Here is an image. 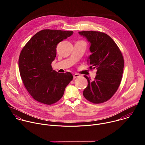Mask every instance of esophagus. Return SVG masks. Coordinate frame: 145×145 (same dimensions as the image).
<instances>
[{"instance_id": "34e87169", "label": "esophagus", "mask_w": 145, "mask_h": 145, "mask_svg": "<svg viewBox=\"0 0 145 145\" xmlns=\"http://www.w3.org/2000/svg\"><path fill=\"white\" fill-rule=\"evenodd\" d=\"M78 77H80V74H77V73H74V74H73V78H76Z\"/></svg>"}]
</instances>
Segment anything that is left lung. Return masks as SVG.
Segmentation results:
<instances>
[{"label":"left lung","mask_w":145,"mask_h":145,"mask_svg":"<svg viewBox=\"0 0 145 145\" xmlns=\"http://www.w3.org/2000/svg\"><path fill=\"white\" fill-rule=\"evenodd\" d=\"M78 33L90 44L92 54L87 59L91 65L89 68L97 69L93 81L84 76L88 86L83 95L95 104L104 103L115 94L120 86L124 68L122 54L114 40L104 33L84 31Z\"/></svg>","instance_id":"obj_1"}]
</instances>
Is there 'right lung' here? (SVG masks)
<instances>
[{
	"instance_id": "obj_1",
	"label": "right lung",
	"mask_w": 145,
	"mask_h": 145,
	"mask_svg": "<svg viewBox=\"0 0 145 145\" xmlns=\"http://www.w3.org/2000/svg\"><path fill=\"white\" fill-rule=\"evenodd\" d=\"M73 31L42 30L36 33L20 53L18 65L24 84L33 98L50 105L63 97L66 87L73 79L71 72L53 70L58 44L73 34Z\"/></svg>"
}]
</instances>
